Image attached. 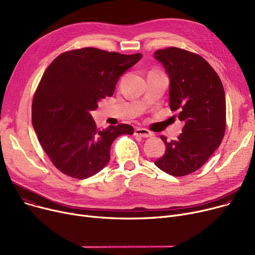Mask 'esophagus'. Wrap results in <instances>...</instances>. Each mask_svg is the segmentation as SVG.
Masks as SVG:
<instances>
[{
    "mask_svg": "<svg viewBox=\"0 0 255 255\" xmlns=\"http://www.w3.org/2000/svg\"><path fill=\"white\" fill-rule=\"evenodd\" d=\"M134 134H135L136 136L143 137V138L151 137V136H152V133H151L148 129H144V128H136V129L134 130Z\"/></svg>",
    "mask_w": 255,
    "mask_h": 255,
    "instance_id": "34e87169",
    "label": "esophagus"
}]
</instances>
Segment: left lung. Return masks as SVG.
<instances>
[{"instance_id": "obj_1", "label": "left lung", "mask_w": 255, "mask_h": 255, "mask_svg": "<svg viewBox=\"0 0 255 255\" xmlns=\"http://www.w3.org/2000/svg\"><path fill=\"white\" fill-rule=\"evenodd\" d=\"M169 79V106L184 122L176 140L161 136L166 150L154 162L171 176L202 167L220 145L225 132V94L221 80L200 56L177 47L156 50Z\"/></svg>"}]
</instances>
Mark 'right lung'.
I'll return each mask as SVG.
<instances>
[{"label":"right lung","instance_id":"1","mask_svg":"<svg viewBox=\"0 0 255 255\" xmlns=\"http://www.w3.org/2000/svg\"><path fill=\"white\" fill-rule=\"evenodd\" d=\"M141 57L86 47L62 53L47 67L33 99L32 124L65 175L80 180L96 175L110 162L114 140L133 134L127 124L98 130L91 113L113 96L121 75Z\"/></svg>","mask_w":255,"mask_h":255}]
</instances>
